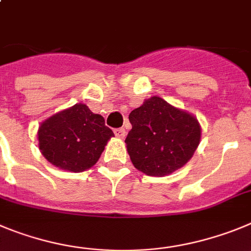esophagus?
Segmentation results:
<instances>
[{"label":"esophagus","mask_w":251,"mask_h":251,"mask_svg":"<svg viewBox=\"0 0 251 251\" xmlns=\"http://www.w3.org/2000/svg\"><path fill=\"white\" fill-rule=\"evenodd\" d=\"M115 135H116V137H119V139H124V137L126 136V130L123 127L116 128V130H115Z\"/></svg>","instance_id":"1"}]
</instances>
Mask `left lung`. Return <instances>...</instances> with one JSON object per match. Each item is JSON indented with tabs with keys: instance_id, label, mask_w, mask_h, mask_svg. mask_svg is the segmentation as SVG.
<instances>
[{
	"instance_id": "8db88e82",
	"label": "left lung",
	"mask_w": 251,
	"mask_h": 251,
	"mask_svg": "<svg viewBox=\"0 0 251 251\" xmlns=\"http://www.w3.org/2000/svg\"><path fill=\"white\" fill-rule=\"evenodd\" d=\"M132 128L126 149L135 168L149 176L170 175L193 157L201 139V126L186 110L159 96L144 101L128 115Z\"/></svg>"
}]
</instances>
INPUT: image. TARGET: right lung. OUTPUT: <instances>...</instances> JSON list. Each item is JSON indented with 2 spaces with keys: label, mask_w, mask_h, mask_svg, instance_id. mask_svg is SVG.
<instances>
[{
  "label": "right lung",
  "mask_w": 251,
  "mask_h": 251,
  "mask_svg": "<svg viewBox=\"0 0 251 251\" xmlns=\"http://www.w3.org/2000/svg\"><path fill=\"white\" fill-rule=\"evenodd\" d=\"M114 137L103 117L94 114L85 103L42 121L37 131L38 148L49 162L71 173H82L100 159L109 140Z\"/></svg>",
  "instance_id": "right-lung-1"
}]
</instances>
